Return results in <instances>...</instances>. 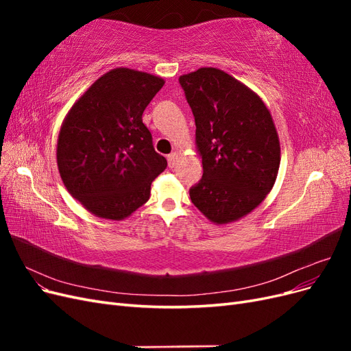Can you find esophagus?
I'll list each match as a JSON object with an SVG mask.
<instances>
[{
    "label": "esophagus",
    "mask_w": 351,
    "mask_h": 351,
    "mask_svg": "<svg viewBox=\"0 0 351 351\" xmlns=\"http://www.w3.org/2000/svg\"><path fill=\"white\" fill-rule=\"evenodd\" d=\"M177 161H178V154L177 152H173V154L168 155V164H169V167H174L177 164Z\"/></svg>",
    "instance_id": "1"
}]
</instances>
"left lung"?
<instances>
[{
	"label": "left lung",
	"instance_id": "obj_1",
	"mask_svg": "<svg viewBox=\"0 0 351 351\" xmlns=\"http://www.w3.org/2000/svg\"><path fill=\"white\" fill-rule=\"evenodd\" d=\"M178 80L195 115L204 167L190 199L214 224H228L258 208L274 187L277 129L259 95L226 71L202 67Z\"/></svg>",
	"mask_w": 351,
	"mask_h": 351
}]
</instances>
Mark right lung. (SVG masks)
<instances>
[{
    "label": "right lung",
    "instance_id": "obj_1",
    "mask_svg": "<svg viewBox=\"0 0 351 351\" xmlns=\"http://www.w3.org/2000/svg\"><path fill=\"white\" fill-rule=\"evenodd\" d=\"M164 79L110 70L74 102L61 124L57 165L69 193L93 215L120 221L146 204L167 168L142 121Z\"/></svg>",
    "mask_w": 351,
    "mask_h": 351
}]
</instances>
